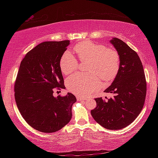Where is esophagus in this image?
I'll return each mask as SVG.
<instances>
[{
	"label": "esophagus",
	"mask_w": 158,
	"mask_h": 158,
	"mask_svg": "<svg viewBox=\"0 0 158 158\" xmlns=\"http://www.w3.org/2000/svg\"><path fill=\"white\" fill-rule=\"evenodd\" d=\"M77 99L78 101H81V100H86V99L84 98H82L81 96H77Z\"/></svg>",
	"instance_id": "esophagus-1"
}]
</instances>
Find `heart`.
<instances>
[{
  "instance_id": "obj_1",
  "label": "heart",
  "mask_w": 158,
  "mask_h": 158,
  "mask_svg": "<svg viewBox=\"0 0 158 158\" xmlns=\"http://www.w3.org/2000/svg\"><path fill=\"white\" fill-rule=\"evenodd\" d=\"M79 60L89 61L86 75L76 74L67 79L66 85L69 91L78 95H85L98 89L100 79L111 81L116 77L120 68V57L116 51L106 49L103 44L90 41L82 42L74 47ZM62 73L69 75L75 72L78 62L69 52L63 53L60 60Z\"/></svg>"
}]
</instances>
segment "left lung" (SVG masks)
I'll return each instance as SVG.
<instances>
[{
  "label": "left lung",
  "instance_id": "obj_1",
  "mask_svg": "<svg viewBox=\"0 0 158 158\" xmlns=\"http://www.w3.org/2000/svg\"><path fill=\"white\" fill-rule=\"evenodd\" d=\"M109 42L118 53L120 68L111 85L104 91L111 93V97L95 98L97 106L90 113L103 127L117 130L132 123L142 110L146 81L137 53L116 37Z\"/></svg>",
  "mask_w": 158,
  "mask_h": 158
}]
</instances>
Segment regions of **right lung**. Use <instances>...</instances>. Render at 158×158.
Instances as JSON below:
<instances>
[{"label": "right lung", "mask_w": 158, "mask_h": 158, "mask_svg": "<svg viewBox=\"0 0 158 158\" xmlns=\"http://www.w3.org/2000/svg\"><path fill=\"white\" fill-rule=\"evenodd\" d=\"M69 43L44 42L21 62L15 85V101L26 123L40 132H56L72 118L75 96L70 93L64 97L53 95L56 89H65L59 63Z\"/></svg>", "instance_id": "add662e5"}]
</instances>
